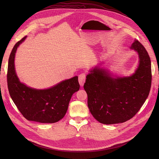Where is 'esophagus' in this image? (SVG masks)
Returning <instances> with one entry per match:
<instances>
[{
    "label": "esophagus",
    "instance_id": "esophagus-1",
    "mask_svg": "<svg viewBox=\"0 0 159 159\" xmlns=\"http://www.w3.org/2000/svg\"><path fill=\"white\" fill-rule=\"evenodd\" d=\"M85 81H86V74L84 73H80L79 75V82L81 87L84 86Z\"/></svg>",
    "mask_w": 159,
    "mask_h": 159
}]
</instances>
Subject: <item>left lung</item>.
<instances>
[{
	"label": "left lung",
	"mask_w": 159,
	"mask_h": 159,
	"mask_svg": "<svg viewBox=\"0 0 159 159\" xmlns=\"http://www.w3.org/2000/svg\"><path fill=\"white\" fill-rule=\"evenodd\" d=\"M139 55V63L129 77H112L107 70L95 66L87 75L84 88L93 117L104 124L126 122L134 116L148 98L152 85L149 56L140 42L130 48Z\"/></svg>",
	"instance_id": "1"
}]
</instances>
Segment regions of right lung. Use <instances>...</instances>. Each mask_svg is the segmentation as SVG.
<instances>
[{"label":"right lung","instance_id":"right-lung-1","mask_svg":"<svg viewBox=\"0 0 159 159\" xmlns=\"http://www.w3.org/2000/svg\"><path fill=\"white\" fill-rule=\"evenodd\" d=\"M25 36L14 46L8 61L7 87L13 102L28 120L55 123L62 119L68 110L73 94L79 90L78 77L61 82L45 89H37L22 83L16 74L15 56Z\"/></svg>","mask_w":159,"mask_h":159}]
</instances>
